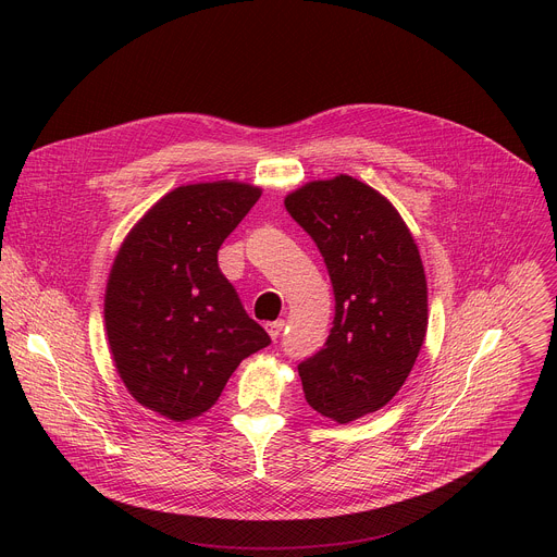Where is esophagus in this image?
Masks as SVG:
<instances>
[{"label": "esophagus", "instance_id": "esophagus-1", "mask_svg": "<svg viewBox=\"0 0 557 557\" xmlns=\"http://www.w3.org/2000/svg\"><path fill=\"white\" fill-rule=\"evenodd\" d=\"M283 326H285V320H274V322H268V324H265V329H268V333H270V338H272V341H276V338L281 336Z\"/></svg>", "mask_w": 557, "mask_h": 557}]
</instances>
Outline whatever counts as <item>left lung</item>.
Returning <instances> with one entry per match:
<instances>
[{
  "label": "left lung",
  "instance_id": "8db88e82",
  "mask_svg": "<svg viewBox=\"0 0 557 557\" xmlns=\"http://www.w3.org/2000/svg\"><path fill=\"white\" fill-rule=\"evenodd\" d=\"M318 246L336 296L324 347L298 364L307 404L338 423L386 406L410 375L428 329V285L417 244L395 206L338 175L285 197Z\"/></svg>",
  "mask_w": 557,
  "mask_h": 557
}]
</instances>
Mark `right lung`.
<instances>
[{
	"label": "right lung",
	"mask_w": 557,
	"mask_h": 557,
	"mask_svg": "<svg viewBox=\"0 0 557 557\" xmlns=\"http://www.w3.org/2000/svg\"><path fill=\"white\" fill-rule=\"evenodd\" d=\"M259 197V186L231 180L177 186L132 228L111 265V358L134 399L162 417L206 412L239 362L272 343L216 263Z\"/></svg>",
	"instance_id": "add662e5"
}]
</instances>
